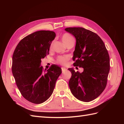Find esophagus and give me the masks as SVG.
Segmentation results:
<instances>
[{
  "label": "esophagus",
  "mask_w": 124,
  "mask_h": 124,
  "mask_svg": "<svg viewBox=\"0 0 124 124\" xmlns=\"http://www.w3.org/2000/svg\"><path fill=\"white\" fill-rule=\"evenodd\" d=\"M62 73H64L67 70V69H66L65 68H62Z\"/></svg>",
  "instance_id": "34e87169"
}]
</instances>
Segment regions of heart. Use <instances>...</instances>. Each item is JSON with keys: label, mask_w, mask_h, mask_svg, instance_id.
<instances>
[{"label": "heart", "mask_w": 124, "mask_h": 124, "mask_svg": "<svg viewBox=\"0 0 124 124\" xmlns=\"http://www.w3.org/2000/svg\"><path fill=\"white\" fill-rule=\"evenodd\" d=\"M62 40L63 43L66 44V46H68L71 42H72V41H73V38L70 35L68 34V33H65L62 36ZM52 44H51L50 46V50L52 49ZM69 59H70L69 56H59V57L57 58L56 62H57V63L59 65L65 66L68 65V61H69Z\"/></svg>", "instance_id": "heart-1"}]
</instances>
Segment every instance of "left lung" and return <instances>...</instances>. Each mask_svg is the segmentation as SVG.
I'll return each mask as SVG.
<instances>
[{
  "label": "left lung",
  "mask_w": 124,
  "mask_h": 124,
  "mask_svg": "<svg viewBox=\"0 0 124 124\" xmlns=\"http://www.w3.org/2000/svg\"><path fill=\"white\" fill-rule=\"evenodd\" d=\"M65 31L76 39L72 57L73 66L83 68V72L72 74L69 86L73 95L78 100L89 102L99 96L106 88L110 71V57L100 37L82 27L66 28Z\"/></svg>",
  "instance_id": "left-lung-1"
}]
</instances>
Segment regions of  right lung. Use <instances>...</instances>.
<instances>
[{"label": "right lung", "instance_id": "right-lung-1", "mask_svg": "<svg viewBox=\"0 0 124 124\" xmlns=\"http://www.w3.org/2000/svg\"><path fill=\"white\" fill-rule=\"evenodd\" d=\"M55 36L52 31H36L22 39L14 51L12 71L16 84L24 98L33 103H43L50 98L62 73L57 65H51L46 71L41 66Z\"/></svg>", "mask_w": 124, "mask_h": 124}]
</instances>
